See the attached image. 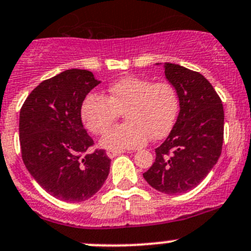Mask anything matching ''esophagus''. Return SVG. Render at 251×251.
<instances>
[{
    "mask_svg": "<svg viewBox=\"0 0 251 251\" xmlns=\"http://www.w3.org/2000/svg\"><path fill=\"white\" fill-rule=\"evenodd\" d=\"M123 153H125V151H113V150L106 151V154H108L109 158H114V157H116V155L123 154Z\"/></svg>",
    "mask_w": 251,
    "mask_h": 251,
    "instance_id": "esophagus-1",
    "label": "esophagus"
}]
</instances>
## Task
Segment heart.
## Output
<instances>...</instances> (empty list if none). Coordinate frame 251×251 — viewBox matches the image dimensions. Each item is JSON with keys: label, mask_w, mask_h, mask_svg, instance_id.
Listing matches in <instances>:
<instances>
[{"label": "heart", "mask_w": 251, "mask_h": 251, "mask_svg": "<svg viewBox=\"0 0 251 251\" xmlns=\"http://www.w3.org/2000/svg\"><path fill=\"white\" fill-rule=\"evenodd\" d=\"M108 92V98L88 94L81 106L82 121L94 135L105 132L120 113L125 114L126 123L101 137L104 148L133 150L145 146L150 136L160 140L172 131L179 114V98L170 84L126 76L111 83Z\"/></svg>", "instance_id": "heart-1"}]
</instances>
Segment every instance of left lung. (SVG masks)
<instances>
[{"label": "left lung", "instance_id": "obj_1", "mask_svg": "<svg viewBox=\"0 0 251 251\" xmlns=\"http://www.w3.org/2000/svg\"><path fill=\"white\" fill-rule=\"evenodd\" d=\"M164 69L176 91L180 111L167 140L155 148L154 163L143 177L155 190L175 195L198 186L217 163L225 111L222 100L202 75L169 62Z\"/></svg>", "mask_w": 251, "mask_h": 251}]
</instances>
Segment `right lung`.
<instances>
[{
  "instance_id": "right-lung-1",
  "label": "right lung",
  "mask_w": 251,
  "mask_h": 251,
  "mask_svg": "<svg viewBox=\"0 0 251 251\" xmlns=\"http://www.w3.org/2000/svg\"><path fill=\"white\" fill-rule=\"evenodd\" d=\"M99 83L91 71L66 70L34 88L19 113L24 164L58 200H88L109 175L111 160L105 151L86 153L94 142L81 119L84 98Z\"/></svg>"
}]
</instances>
